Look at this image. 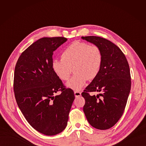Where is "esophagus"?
Listing matches in <instances>:
<instances>
[{
	"label": "esophagus",
	"mask_w": 146,
	"mask_h": 146,
	"mask_svg": "<svg viewBox=\"0 0 146 146\" xmlns=\"http://www.w3.org/2000/svg\"><path fill=\"white\" fill-rule=\"evenodd\" d=\"M74 94H75V96L76 97H80L81 96V92H79V91H75L74 92Z\"/></svg>",
	"instance_id": "34e87169"
}]
</instances>
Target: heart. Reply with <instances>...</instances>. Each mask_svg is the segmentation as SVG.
I'll return each instance as SVG.
<instances>
[{
  "label": "heart",
  "mask_w": 146,
  "mask_h": 146,
  "mask_svg": "<svg viewBox=\"0 0 146 146\" xmlns=\"http://www.w3.org/2000/svg\"><path fill=\"white\" fill-rule=\"evenodd\" d=\"M61 60L52 61V68L63 81L69 79L73 69L75 74L66 86L75 90L82 89L88 79L92 80L100 73L103 54L100 48L84 42L75 41L68 45L61 52Z\"/></svg>",
  "instance_id": "obj_1"
}]
</instances>
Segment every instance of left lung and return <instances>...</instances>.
<instances>
[{
	"label": "left lung",
	"mask_w": 146,
	"mask_h": 146,
	"mask_svg": "<svg viewBox=\"0 0 146 146\" xmlns=\"http://www.w3.org/2000/svg\"><path fill=\"white\" fill-rule=\"evenodd\" d=\"M82 38L98 46L103 54L100 73L82 94L85 100L83 111L92 127L108 129L119 121L125 110L131 87L129 65L124 54L111 41L94 36ZM94 91L100 94L97 97L89 95Z\"/></svg>",
	"instance_id": "8db88e82"
}]
</instances>
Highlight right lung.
<instances>
[{"label":"right lung","mask_w":146,"mask_h":146,"mask_svg":"<svg viewBox=\"0 0 146 146\" xmlns=\"http://www.w3.org/2000/svg\"><path fill=\"white\" fill-rule=\"evenodd\" d=\"M67 41L42 38L22 52L15 67L14 92L19 108L37 131L54 135L66 128L75 95L52 68V54ZM60 91L61 94L54 96Z\"/></svg>","instance_id":"1"}]
</instances>
